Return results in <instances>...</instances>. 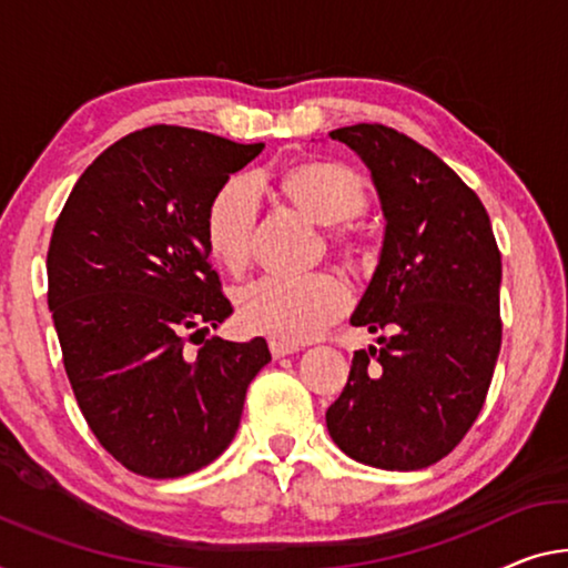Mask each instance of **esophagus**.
<instances>
[{
    "label": "esophagus",
    "mask_w": 568,
    "mask_h": 568,
    "mask_svg": "<svg viewBox=\"0 0 568 568\" xmlns=\"http://www.w3.org/2000/svg\"><path fill=\"white\" fill-rule=\"evenodd\" d=\"M268 351H272V357H274V361H278V357H286V355L300 353V345H294V343H282V339H272V343H268Z\"/></svg>",
    "instance_id": "1"
}]
</instances>
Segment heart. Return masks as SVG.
I'll list each match as a JSON object with an SVG mask.
<instances>
[{
	"label": "heart",
	"instance_id": "obj_1",
	"mask_svg": "<svg viewBox=\"0 0 568 568\" xmlns=\"http://www.w3.org/2000/svg\"><path fill=\"white\" fill-rule=\"evenodd\" d=\"M282 193L314 221L329 223L327 239L347 258L363 256L365 231L357 215L368 205L361 174L343 162L310 160L278 178ZM258 221L254 180L231 178L205 213V241L213 258L239 272L248 264ZM351 307V290L337 274L261 276L239 290V314L251 333L307 343Z\"/></svg>",
	"mask_w": 568,
	"mask_h": 568
}]
</instances>
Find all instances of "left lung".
Here are the masks:
<instances>
[{
    "label": "left lung",
    "instance_id": "8db88e82",
    "mask_svg": "<svg viewBox=\"0 0 568 568\" xmlns=\"http://www.w3.org/2000/svg\"><path fill=\"white\" fill-rule=\"evenodd\" d=\"M361 154L386 235L351 322L383 333L353 355L327 432L378 469H424L465 439L503 343L500 251L479 197L432 150L383 124L329 132Z\"/></svg>",
    "mask_w": 568,
    "mask_h": 568
}]
</instances>
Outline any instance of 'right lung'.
I'll return each mask as SVG.
<instances>
[{
  "instance_id": "1",
  "label": "right lung",
  "mask_w": 568,
  "mask_h": 568,
  "mask_svg": "<svg viewBox=\"0 0 568 568\" xmlns=\"http://www.w3.org/2000/svg\"><path fill=\"white\" fill-rule=\"evenodd\" d=\"M264 144L156 124L126 134L75 182L48 248V307L78 406L126 469L170 479L221 457L264 337L195 335L233 307L211 264L205 213Z\"/></svg>"
}]
</instances>
